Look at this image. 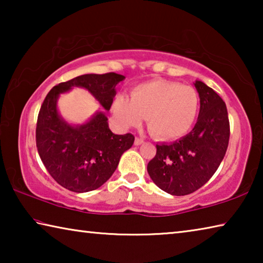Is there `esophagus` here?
I'll use <instances>...</instances> for the list:
<instances>
[{
  "instance_id": "esophagus-1",
  "label": "esophagus",
  "mask_w": 263,
  "mask_h": 263,
  "mask_svg": "<svg viewBox=\"0 0 263 263\" xmlns=\"http://www.w3.org/2000/svg\"><path fill=\"white\" fill-rule=\"evenodd\" d=\"M142 142H144V139H142V138H136L135 139V145H137V146H139V145H141Z\"/></svg>"
}]
</instances>
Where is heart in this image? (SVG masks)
I'll use <instances>...</instances> for the list:
<instances>
[{"label": "heart", "mask_w": 263, "mask_h": 263, "mask_svg": "<svg viewBox=\"0 0 263 263\" xmlns=\"http://www.w3.org/2000/svg\"><path fill=\"white\" fill-rule=\"evenodd\" d=\"M199 105L196 89L167 80H152L131 91V100L119 96L114 112L125 126H136L146 117L148 131L161 140L180 138L193 126Z\"/></svg>", "instance_id": "heart-1"}]
</instances>
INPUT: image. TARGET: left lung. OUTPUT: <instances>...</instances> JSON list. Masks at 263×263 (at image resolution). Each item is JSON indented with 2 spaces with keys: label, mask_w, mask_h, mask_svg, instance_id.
Instances as JSON below:
<instances>
[{
  "label": "left lung",
  "mask_w": 263,
  "mask_h": 263,
  "mask_svg": "<svg viewBox=\"0 0 263 263\" xmlns=\"http://www.w3.org/2000/svg\"><path fill=\"white\" fill-rule=\"evenodd\" d=\"M194 84L201 103L194 128L173 144L157 145V154L147 164L154 183L174 196L189 195L205 184L229 146L230 122L225 102L204 82Z\"/></svg>",
  "instance_id": "obj_1"
}]
</instances>
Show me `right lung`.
Wrapping results in <instances>:
<instances>
[{"instance_id": "right-lung-1", "label": "right lung", "mask_w": 263, "mask_h": 263, "mask_svg": "<svg viewBox=\"0 0 263 263\" xmlns=\"http://www.w3.org/2000/svg\"><path fill=\"white\" fill-rule=\"evenodd\" d=\"M124 79L116 73L80 75L53 87L44 100L38 114L35 144L47 172L64 188L74 193L100 188L114 174L122 154L131 148L135 136L111 132L103 111L82 125H70L58 112V99L73 87H81L110 110L116 86Z\"/></svg>"}]
</instances>
